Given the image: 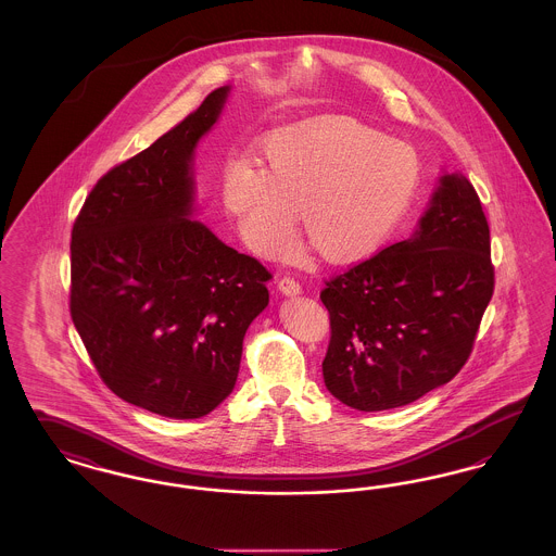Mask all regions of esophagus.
Returning a JSON list of instances; mask_svg holds the SVG:
<instances>
[{"instance_id":"34e87169","label":"esophagus","mask_w":556,"mask_h":556,"mask_svg":"<svg viewBox=\"0 0 556 556\" xmlns=\"http://www.w3.org/2000/svg\"><path fill=\"white\" fill-rule=\"evenodd\" d=\"M279 291H283L286 295H295V293L302 291V286H300V281H295L290 275H286V277L279 279Z\"/></svg>"}]
</instances>
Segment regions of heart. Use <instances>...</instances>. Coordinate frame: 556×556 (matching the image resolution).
Listing matches in <instances>:
<instances>
[{
    "instance_id": "1",
    "label": "heart",
    "mask_w": 556,
    "mask_h": 556,
    "mask_svg": "<svg viewBox=\"0 0 556 556\" xmlns=\"http://www.w3.org/2000/svg\"><path fill=\"white\" fill-rule=\"evenodd\" d=\"M266 166L233 154L220 170L223 206L245 245L283 256L298 233L331 263L370 256L408 211L421 164L413 148L348 116H325L268 135Z\"/></svg>"
}]
</instances>
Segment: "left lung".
Returning a JSON list of instances; mask_svg holds the SVG:
<instances>
[{"instance_id": "1", "label": "left lung", "mask_w": 556, "mask_h": 556, "mask_svg": "<svg viewBox=\"0 0 556 556\" xmlns=\"http://www.w3.org/2000/svg\"><path fill=\"white\" fill-rule=\"evenodd\" d=\"M492 293L490 227L476 187L446 175L415 238L325 281L327 390L370 413L448 383L471 356Z\"/></svg>"}]
</instances>
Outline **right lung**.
I'll return each mask as SVG.
<instances>
[{
  "instance_id": "obj_1",
  "label": "right lung",
  "mask_w": 556,
  "mask_h": 556,
  "mask_svg": "<svg viewBox=\"0 0 556 556\" xmlns=\"http://www.w3.org/2000/svg\"><path fill=\"white\" fill-rule=\"evenodd\" d=\"M229 87L89 191L71 239V317L102 381L168 419L231 394L270 270L191 220L189 162Z\"/></svg>"
}]
</instances>
